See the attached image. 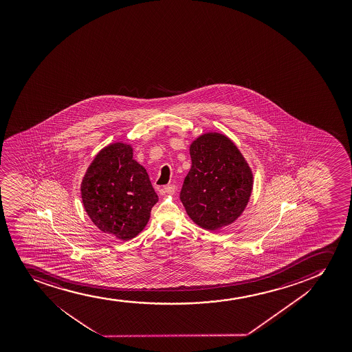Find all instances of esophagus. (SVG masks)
<instances>
[{
	"label": "esophagus",
	"mask_w": 352,
	"mask_h": 352,
	"mask_svg": "<svg viewBox=\"0 0 352 352\" xmlns=\"http://www.w3.org/2000/svg\"><path fill=\"white\" fill-rule=\"evenodd\" d=\"M176 190V188H175L174 184H169V186H164V191H166V194L173 195Z\"/></svg>",
	"instance_id": "obj_1"
}]
</instances>
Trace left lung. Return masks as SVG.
<instances>
[{
	"label": "left lung",
	"mask_w": 352,
	"mask_h": 352,
	"mask_svg": "<svg viewBox=\"0 0 352 352\" xmlns=\"http://www.w3.org/2000/svg\"><path fill=\"white\" fill-rule=\"evenodd\" d=\"M191 169L179 198L201 228L219 230L242 214L252 191V173L234 142L219 133L201 135L190 146Z\"/></svg>",
	"instance_id": "obj_1"
}]
</instances>
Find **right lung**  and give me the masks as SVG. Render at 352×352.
Segmentation results:
<instances>
[{
	"mask_svg": "<svg viewBox=\"0 0 352 352\" xmlns=\"http://www.w3.org/2000/svg\"><path fill=\"white\" fill-rule=\"evenodd\" d=\"M81 195L94 224L123 241L144 229L158 201L146 170L133 160V148L120 142L94 158L82 181Z\"/></svg>",
	"mask_w": 352,
	"mask_h": 352,
	"instance_id": "obj_1",
	"label": "right lung"
}]
</instances>
